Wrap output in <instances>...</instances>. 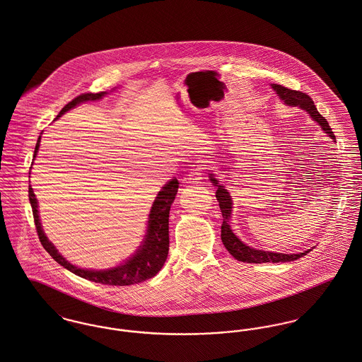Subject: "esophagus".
I'll return each instance as SVG.
<instances>
[{
    "label": "esophagus",
    "mask_w": 362,
    "mask_h": 362,
    "mask_svg": "<svg viewBox=\"0 0 362 362\" xmlns=\"http://www.w3.org/2000/svg\"><path fill=\"white\" fill-rule=\"evenodd\" d=\"M204 170H206V165L202 160H197V163L191 167V171L188 175L189 182H200L204 177Z\"/></svg>",
    "instance_id": "obj_1"
}]
</instances>
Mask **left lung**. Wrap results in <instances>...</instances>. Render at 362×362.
Returning a JSON list of instances; mask_svg holds the SVG:
<instances>
[{"label":"left lung","instance_id":"1","mask_svg":"<svg viewBox=\"0 0 362 362\" xmlns=\"http://www.w3.org/2000/svg\"><path fill=\"white\" fill-rule=\"evenodd\" d=\"M272 88L276 91V94L281 97V99H284L285 103L300 106L301 109L308 112V115L321 126V129L327 132L332 139H336V136L332 132L327 119L322 115H320V112L317 110V107L314 105V100L310 98L307 94H304L301 91H296V90H291V88L279 86V84H272ZM210 181L217 187L216 197H217V202H218L221 213H223L221 240H223L226 249L230 252L236 260L243 262V263H288V262L298 260L300 257L310 253L311 249L305 250L303 253H298V255H284V253H272V252L256 250L253 247L246 246L243 242H240L235 236V233L230 230V217L232 200H230V194L227 192V189H224L223 185H218L217 180L211 174H210Z\"/></svg>","mask_w":362,"mask_h":362}]
</instances>
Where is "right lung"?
<instances>
[{
  "label": "right lung",
  "mask_w": 362,
  "mask_h": 362,
  "mask_svg": "<svg viewBox=\"0 0 362 362\" xmlns=\"http://www.w3.org/2000/svg\"><path fill=\"white\" fill-rule=\"evenodd\" d=\"M106 93H86L78 97L70 100L65 107L59 112L58 117H61L69 109L74 107L76 105L86 102V100H95V99L102 98ZM40 139L38 136L35 149H34V158L40 146ZM178 191V180L174 178L168 181L163 187V189L158 194L156 200L153 202L151 214H149V221H148V233L145 238V242L142 246H139L138 252L132 256L130 260L126 263L106 269V271H90V269H81L78 267H74L58 253V250L54 247V245L47 239L44 235L40 218H38V210H37V199L34 195L33 188L29 187V200L32 204L33 210L34 224L35 230L38 233V239L42 245V247L49 253V256L57 262L65 267L70 272L86 278L88 281L97 282V284H103V285H112V286H127V285H134L144 282L152 276H155L163 267L168 255V214H170V207L171 203L174 202L175 195Z\"/></svg>",
  "instance_id": "add662e5"
}]
</instances>
